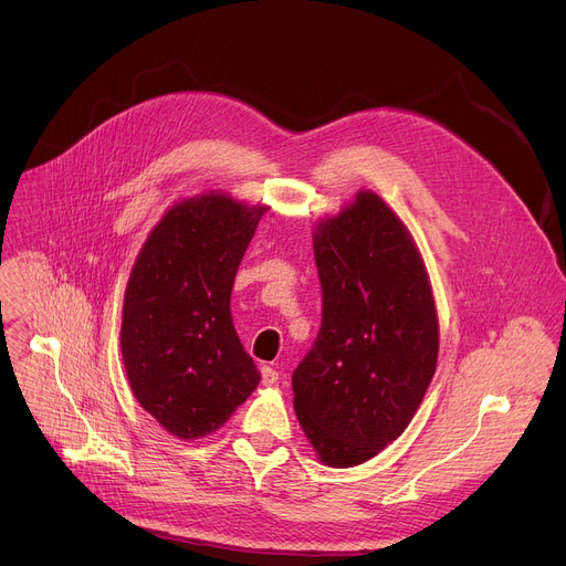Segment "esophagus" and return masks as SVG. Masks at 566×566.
Instances as JSON below:
<instances>
[{"label": "esophagus", "mask_w": 566, "mask_h": 566, "mask_svg": "<svg viewBox=\"0 0 566 566\" xmlns=\"http://www.w3.org/2000/svg\"><path fill=\"white\" fill-rule=\"evenodd\" d=\"M277 378H280L277 369H273V367H269V365L262 367V382H264V385H275Z\"/></svg>", "instance_id": "34e87169"}]
</instances>
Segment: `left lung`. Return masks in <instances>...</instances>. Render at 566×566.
Masks as SVG:
<instances>
[{
    "instance_id": "left-lung-1",
    "label": "left lung",
    "mask_w": 566,
    "mask_h": 566,
    "mask_svg": "<svg viewBox=\"0 0 566 566\" xmlns=\"http://www.w3.org/2000/svg\"><path fill=\"white\" fill-rule=\"evenodd\" d=\"M322 325L293 371V408L332 468L369 461L417 415L439 356V317L408 226L371 190L313 228Z\"/></svg>"
}]
</instances>
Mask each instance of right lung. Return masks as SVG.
Segmentation results:
<instances>
[{
    "instance_id": "obj_1",
    "label": "right lung",
    "mask_w": 566,
    "mask_h": 566,
    "mask_svg": "<svg viewBox=\"0 0 566 566\" xmlns=\"http://www.w3.org/2000/svg\"><path fill=\"white\" fill-rule=\"evenodd\" d=\"M269 206L210 190L177 201L132 266L120 352L140 408L172 437L219 430L260 382L230 313V293Z\"/></svg>"
}]
</instances>
